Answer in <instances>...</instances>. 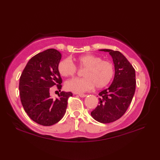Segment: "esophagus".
<instances>
[{
	"instance_id": "1",
	"label": "esophagus",
	"mask_w": 160,
	"mask_h": 160,
	"mask_svg": "<svg viewBox=\"0 0 160 160\" xmlns=\"http://www.w3.org/2000/svg\"><path fill=\"white\" fill-rule=\"evenodd\" d=\"M78 96H79L80 98H84V97L87 96V95L83 94V93H80V94H78Z\"/></svg>"
}]
</instances>
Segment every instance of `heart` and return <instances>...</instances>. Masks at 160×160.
<instances>
[{
  "label": "heart",
  "mask_w": 160,
  "mask_h": 160,
  "mask_svg": "<svg viewBox=\"0 0 160 160\" xmlns=\"http://www.w3.org/2000/svg\"><path fill=\"white\" fill-rule=\"evenodd\" d=\"M80 69H85L84 78H74L65 83L66 89L73 93H80L93 89L94 85L98 89L106 87L111 82L114 75V66L108 60H102L100 57L93 54L78 56L75 58ZM59 73L64 77L73 76L76 67L68 59L61 60L58 64Z\"/></svg>",
  "instance_id": "b5f03b06"
}]
</instances>
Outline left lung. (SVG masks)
<instances>
[{
  "mask_svg": "<svg viewBox=\"0 0 160 160\" xmlns=\"http://www.w3.org/2000/svg\"><path fill=\"white\" fill-rule=\"evenodd\" d=\"M99 51L109 53L114 64L115 75L108 89L99 93L100 104L91 115L96 121L107 124L120 118L130 105L136 85L135 71L121 52L106 49Z\"/></svg>",
  "mask_w": 160,
  "mask_h": 160,
  "instance_id": "obj_1",
  "label": "left lung"
}]
</instances>
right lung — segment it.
<instances>
[{"instance_id": "right-lung-1", "label": "right lung", "mask_w": 160, "mask_h": 160, "mask_svg": "<svg viewBox=\"0 0 160 160\" xmlns=\"http://www.w3.org/2000/svg\"><path fill=\"white\" fill-rule=\"evenodd\" d=\"M62 54L55 49H49L30 59L20 78V101L29 117L36 123L52 126L59 122L66 113L67 100L71 92L62 91L58 98L50 96L51 87L57 85L61 89L62 78L58 64Z\"/></svg>"}]
</instances>
